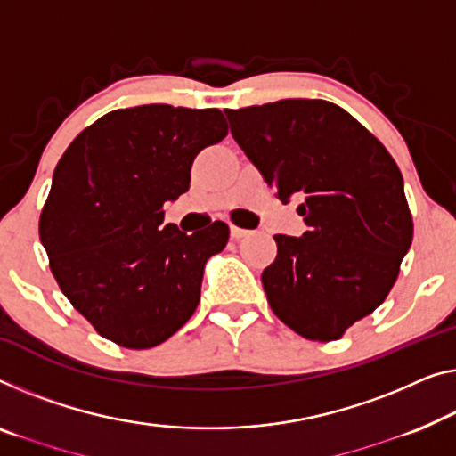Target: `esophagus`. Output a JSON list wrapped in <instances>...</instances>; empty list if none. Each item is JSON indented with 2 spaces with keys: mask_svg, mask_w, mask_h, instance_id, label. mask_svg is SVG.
<instances>
[{
  "mask_svg": "<svg viewBox=\"0 0 456 456\" xmlns=\"http://www.w3.org/2000/svg\"><path fill=\"white\" fill-rule=\"evenodd\" d=\"M248 235H249L248 229H241V227L231 225V237H233V240H241V237H248Z\"/></svg>",
  "mask_w": 456,
  "mask_h": 456,
  "instance_id": "obj_1",
  "label": "esophagus"
}]
</instances>
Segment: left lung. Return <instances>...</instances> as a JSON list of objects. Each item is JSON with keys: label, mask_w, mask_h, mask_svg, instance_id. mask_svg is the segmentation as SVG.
I'll return each mask as SVG.
<instances>
[{"label": "left lung", "mask_w": 456, "mask_h": 456, "mask_svg": "<svg viewBox=\"0 0 456 456\" xmlns=\"http://www.w3.org/2000/svg\"><path fill=\"white\" fill-rule=\"evenodd\" d=\"M231 134L284 205L301 200V237L274 235L262 272L278 319L330 342L370 315L397 281L413 223L389 151L325 100L290 98L225 110Z\"/></svg>", "instance_id": "obj_1"}]
</instances>
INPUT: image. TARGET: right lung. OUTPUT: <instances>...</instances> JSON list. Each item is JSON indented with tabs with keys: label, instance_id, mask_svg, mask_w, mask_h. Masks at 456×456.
Returning <instances> with one entry per match:
<instances>
[{
	"label": "right lung",
	"instance_id": "add662e5",
	"mask_svg": "<svg viewBox=\"0 0 456 456\" xmlns=\"http://www.w3.org/2000/svg\"><path fill=\"white\" fill-rule=\"evenodd\" d=\"M216 108L145 104L98 118L67 147L40 215L53 276L94 328L125 348H153L196 311L208 257L229 227L163 225L202 149L225 139Z\"/></svg>",
	"mask_w": 456,
	"mask_h": 456
}]
</instances>
